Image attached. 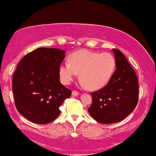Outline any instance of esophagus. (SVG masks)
I'll return each instance as SVG.
<instances>
[{
	"label": "esophagus",
	"mask_w": 156,
	"mask_h": 156,
	"mask_svg": "<svg viewBox=\"0 0 156 156\" xmlns=\"http://www.w3.org/2000/svg\"><path fill=\"white\" fill-rule=\"evenodd\" d=\"M79 94H80V93H78L77 91H76V90H73L72 91V93H71L72 96H75V97L79 96Z\"/></svg>",
	"instance_id": "34e87169"
}]
</instances>
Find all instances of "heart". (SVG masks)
Listing matches in <instances>:
<instances>
[{"mask_svg": "<svg viewBox=\"0 0 156 156\" xmlns=\"http://www.w3.org/2000/svg\"><path fill=\"white\" fill-rule=\"evenodd\" d=\"M115 69V59L109 52L82 49L73 52L69 62L60 64L59 74L64 84H69L80 73V79L89 89L98 90L109 81Z\"/></svg>", "mask_w": 156, "mask_h": 156, "instance_id": "obj_1", "label": "heart"}]
</instances>
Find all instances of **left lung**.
<instances>
[{
    "label": "left lung",
    "instance_id": "obj_1",
    "mask_svg": "<svg viewBox=\"0 0 156 156\" xmlns=\"http://www.w3.org/2000/svg\"><path fill=\"white\" fill-rule=\"evenodd\" d=\"M115 54L116 70L103 88L93 92L89 114L103 124L121 121L136 107L139 85L134 70L124 55L117 49Z\"/></svg>",
    "mask_w": 156,
    "mask_h": 156
}]
</instances>
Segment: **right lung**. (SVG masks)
<instances>
[{
  "instance_id": "add662e5",
  "label": "right lung",
  "mask_w": 156,
  "mask_h": 156,
  "mask_svg": "<svg viewBox=\"0 0 156 156\" xmlns=\"http://www.w3.org/2000/svg\"><path fill=\"white\" fill-rule=\"evenodd\" d=\"M66 52L38 48L18 63L12 79L16 109L30 122L47 124L60 115L59 107L71 91L60 82L59 67Z\"/></svg>"
}]
</instances>
